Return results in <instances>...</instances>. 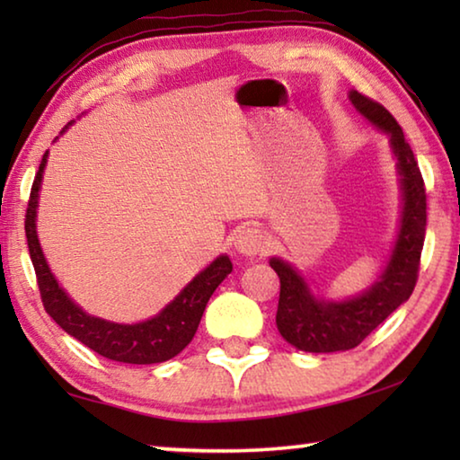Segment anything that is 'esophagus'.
<instances>
[{
  "label": "esophagus",
  "instance_id": "obj_1",
  "mask_svg": "<svg viewBox=\"0 0 460 460\" xmlns=\"http://www.w3.org/2000/svg\"><path fill=\"white\" fill-rule=\"evenodd\" d=\"M263 235L260 229H243L239 231L235 235V241H233V247H235V252L239 255H243V258H255V255L263 252Z\"/></svg>",
  "mask_w": 460,
  "mask_h": 460
}]
</instances>
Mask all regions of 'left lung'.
Wrapping results in <instances>:
<instances>
[{"instance_id":"obj_1","label":"left lung","mask_w":460,"mask_h":460,"mask_svg":"<svg viewBox=\"0 0 460 460\" xmlns=\"http://www.w3.org/2000/svg\"><path fill=\"white\" fill-rule=\"evenodd\" d=\"M353 107L389 137L400 174L402 219L394 252L381 276L367 290L347 300H324L310 292L306 279L290 263L271 258L279 278L276 324L282 337L306 353L355 349L414 292L426 235V189L418 162L403 131L384 105L349 91Z\"/></svg>"}]
</instances>
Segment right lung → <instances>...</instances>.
Segmentation results:
<instances>
[{
	"instance_id": "add662e5",
	"label": "right lung",
	"mask_w": 460,
	"mask_h": 460,
	"mask_svg": "<svg viewBox=\"0 0 460 460\" xmlns=\"http://www.w3.org/2000/svg\"><path fill=\"white\" fill-rule=\"evenodd\" d=\"M68 126H73V121L66 123L60 134H65ZM46 162H49V152H44L42 155L26 211L28 249L36 270L38 288H40L46 313L52 316V321L62 331L111 361L152 365L172 359L192 341L208 298L217 290V286L231 274V260L227 255H219L211 266H207L200 274L194 276L170 305L162 308L155 316L147 318V321L121 324L84 313L58 286L57 278L52 276L49 263H46L40 241H38L36 208Z\"/></svg>"
}]
</instances>
